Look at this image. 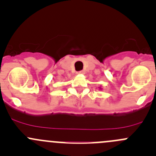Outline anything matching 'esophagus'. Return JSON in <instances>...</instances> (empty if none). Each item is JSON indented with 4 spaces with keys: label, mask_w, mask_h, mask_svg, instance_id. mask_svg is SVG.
Returning <instances> with one entry per match:
<instances>
[{
    "label": "esophagus",
    "mask_w": 156,
    "mask_h": 156,
    "mask_svg": "<svg viewBox=\"0 0 156 156\" xmlns=\"http://www.w3.org/2000/svg\"><path fill=\"white\" fill-rule=\"evenodd\" d=\"M84 71H80V72H77V74H78V75H80V74H84Z\"/></svg>",
    "instance_id": "obj_1"
}]
</instances>
